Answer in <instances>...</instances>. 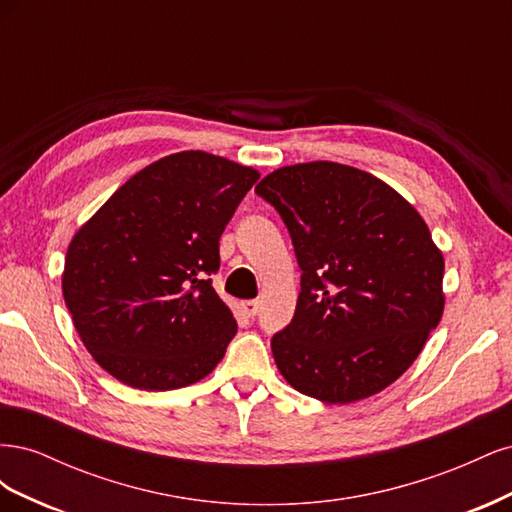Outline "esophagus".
Masks as SVG:
<instances>
[{"label": "esophagus", "mask_w": 512, "mask_h": 512, "mask_svg": "<svg viewBox=\"0 0 512 512\" xmlns=\"http://www.w3.org/2000/svg\"><path fill=\"white\" fill-rule=\"evenodd\" d=\"M241 309H243V314H245V316L254 318V316L258 314V301H254V299H250V301H243V303H241Z\"/></svg>", "instance_id": "1"}]
</instances>
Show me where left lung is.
<instances>
[{
    "mask_svg": "<svg viewBox=\"0 0 512 512\" xmlns=\"http://www.w3.org/2000/svg\"><path fill=\"white\" fill-rule=\"evenodd\" d=\"M256 194L284 220L301 267L297 309L271 339L286 382L327 404L393 384L444 312V258L391 185L337 162L273 170Z\"/></svg>",
    "mask_w": 512,
    "mask_h": 512,
    "instance_id": "8db88e82",
    "label": "left lung"
}]
</instances>
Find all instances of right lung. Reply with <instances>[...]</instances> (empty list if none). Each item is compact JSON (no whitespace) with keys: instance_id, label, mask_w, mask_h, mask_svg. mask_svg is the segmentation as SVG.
Segmentation results:
<instances>
[{"instance_id":"add662e5","label":"right lung","mask_w":512,"mask_h":512,"mask_svg":"<svg viewBox=\"0 0 512 512\" xmlns=\"http://www.w3.org/2000/svg\"><path fill=\"white\" fill-rule=\"evenodd\" d=\"M258 170L205 151L145 166L72 237L61 288L98 365L141 391L211 374L237 333L213 290L220 237Z\"/></svg>"}]
</instances>
